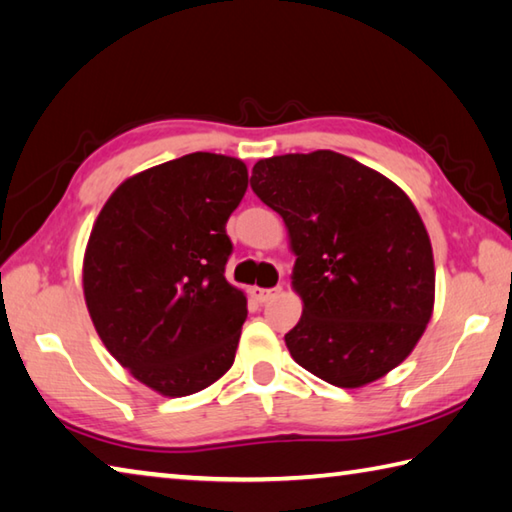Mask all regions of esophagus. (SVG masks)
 Returning <instances> with one entry per match:
<instances>
[{"instance_id": "esophagus-1", "label": "esophagus", "mask_w": 512, "mask_h": 512, "mask_svg": "<svg viewBox=\"0 0 512 512\" xmlns=\"http://www.w3.org/2000/svg\"><path fill=\"white\" fill-rule=\"evenodd\" d=\"M282 293V288L280 286H275V288H253V295H255V300L257 302H262V304H266V302H271V300H275L277 295Z\"/></svg>"}]
</instances>
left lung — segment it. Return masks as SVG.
<instances>
[{"mask_svg":"<svg viewBox=\"0 0 512 512\" xmlns=\"http://www.w3.org/2000/svg\"><path fill=\"white\" fill-rule=\"evenodd\" d=\"M250 188L295 253L304 309L284 340L297 365L345 389L401 365L434 309L432 244L410 197L331 150L257 161Z\"/></svg>","mask_w":512,"mask_h":512,"instance_id":"1","label":"left lung"}]
</instances>
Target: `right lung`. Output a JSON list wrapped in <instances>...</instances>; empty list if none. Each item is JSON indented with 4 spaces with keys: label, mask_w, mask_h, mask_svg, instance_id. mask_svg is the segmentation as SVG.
Listing matches in <instances>:
<instances>
[{
    "label": "right lung",
    "mask_w": 512,
    "mask_h": 512,
    "mask_svg": "<svg viewBox=\"0 0 512 512\" xmlns=\"http://www.w3.org/2000/svg\"><path fill=\"white\" fill-rule=\"evenodd\" d=\"M246 163L194 152L129 176L87 241L82 288L102 345L154 392L179 398L235 362L248 309L226 280V221Z\"/></svg>",
    "instance_id": "obj_1"
}]
</instances>
